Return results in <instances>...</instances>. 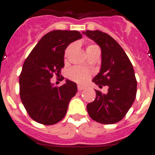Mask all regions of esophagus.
<instances>
[{"label":"esophagus","mask_w":155,"mask_h":155,"mask_svg":"<svg viewBox=\"0 0 155 155\" xmlns=\"http://www.w3.org/2000/svg\"><path fill=\"white\" fill-rule=\"evenodd\" d=\"M78 91H81V90L84 89V87L81 85H78Z\"/></svg>","instance_id":"1"}]
</instances>
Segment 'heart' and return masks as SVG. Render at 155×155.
<instances>
[{"label": "heart", "instance_id": "b5f03b06", "mask_svg": "<svg viewBox=\"0 0 155 155\" xmlns=\"http://www.w3.org/2000/svg\"><path fill=\"white\" fill-rule=\"evenodd\" d=\"M73 48V44H71L67 47L65 52H64V57L67 58V57L69 56L70 52L72 50ZM95 48H98L96 45L91 44L88 45V46L86 47V51L87 53H88L89 52H91V50H93ZM91 73L89 70L86 69V68H81V67H74V68H71L69 70L68 74V76L71 81H73L77 82L78 84H84L87 81L88 79L90 78L91 77Z\"/></svg>", "mask_w": 155, "mask_h": 155}]
</instances>
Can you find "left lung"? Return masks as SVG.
Listing matches in <instances>:
<instances>
[{
  "instance_id": "1",
  "label": "left lung",
  "mask_w": 155,
  "mask_h": 155,
  "mask_svg": "<svg viewBox=\"0 0 155 155\" xmlns=\"http://www.w3.org/2000/svg\"><path fill=\"white\" fill-rule=\"evenodd\" d=\"M101 47L102 66L92 81L102 87H109L107 94L95 90L96 97L87 105L89 116L102 124H113L124 118L137 94L134 70L123 48L113 37L98 30L84 31Z\"/></svg>"
}]
</instances>
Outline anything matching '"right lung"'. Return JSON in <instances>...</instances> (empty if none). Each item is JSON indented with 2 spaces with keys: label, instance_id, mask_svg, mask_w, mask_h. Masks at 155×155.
Instances as JSON below:
<instances>
[{
  "label": "right lung",
  "instance_id": "obj_1",
  "mask_svg": "<svg viewBox=\"0 0 155 155\" xmlns=\"http://www.w3.org/2000/svg\"><path fill=\"white\" fill-rule=\"evenodd\" d=\"M81 37L78 31L48 32L25 59L19 76V94L28 114L37 123L53 125L65 116L70 100L77 93V84L67 80L58 87L50 79L61 73L66 48Z\"/></svg>",
  "mask_w": 155,
  "mask_h": 155
}]
</instances>
